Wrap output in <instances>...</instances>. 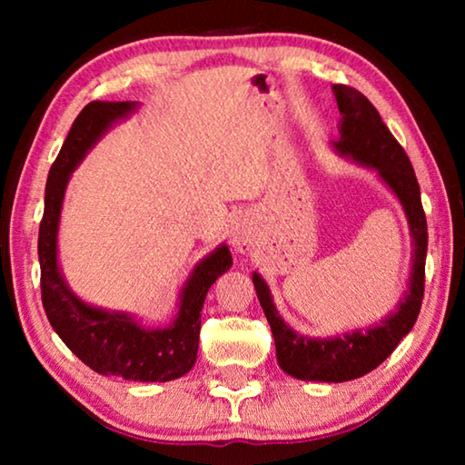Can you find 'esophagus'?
<instances>
[{
  "instance_id": "34e87169",
  "label": "esophagus",
  "mask_w": 465,
  "mask_h": 465,
  "mask_svg": "<svg viewBox=\"0 0 465 465\" xmlns=\"http://www.w3.org/2000/svg\"><path fill=\"white\" fill-rule=\"evenodd\" d=\"M230 242H232V248L235 252H240V254H248V252L254 248V242H256L254 223H252V217L248 213H240L232 222Z\"/></svg>"
}]
</instances>
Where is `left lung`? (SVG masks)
<instances>
[{"mask_svg": "<svg viewBox=\"0 0 465 465\" xmlns=\"http://www.w3.org/2000/svg\"><path fill=\"white\" fill-rule=\"evenodd\" d=\"M332 92L342 114L338 124V139L332 141L336 153L349 157L359 166L375 170L404 209L412 238V269L408 277V289L400 299L396 312H390L377 324L328 338H312L297 334L279 316L271 289L261 274L252 272V281H254L258 302L271 324L274 346H277V361L282 371L303 381L341 383L373 371L412 330L424 295V261H427L429 235L419 180L414 176L412 163L402 145L393 139L380 113L363 94L342 84L332 85Z\"/></svg>", "mask_w": 465, "mask_h": 465, "instance_id": "8db88e82", "label": "left lung"}]
</instances>
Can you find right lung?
Wrapping results in <instances>:
<instances>
[{"mask_svg": "<svg viewBox=\"0 0 465 465\" xmlns=\"http://www.w3.org/2000/svg\"><path fill=\"white\" fill-rule=\"evenodd\" d=\"M137 108L139 102H90L77 114L51 166L45 188V215L38 230L43 308L67 349L96 373L131 381H172L194 365L204 297L217 277L233 264L230 248L222 243L196 262L180 289L176 318L163 328L143 326L127 312H110L85 303L67 285L57 261L59 219L72 172L114 123L124 121Z\"/></svg>", "mask_w": 465, "mask_h": 465, "instance_id": "right-lung-1", "label": "right lung"}]
</instances>
